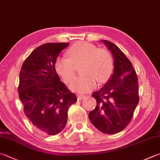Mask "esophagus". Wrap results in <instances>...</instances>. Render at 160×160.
<instances>
[{
	"label": "esophagus",
	"instance_id": "esophagus-1",
	"mask_svg": "<svg viewBox=\"0 0 160 160\" xmlns=\"http://www.w3.org/2000/svg\"><path fill=\"white\" fill-rule=\"evenodd\" d=\"M85 97V96H84V95H81V94L78 95V100H81V99H82V98H84Z\"/></svg>",
	"mask_w": 160,
	"mask_h": 160
}]
</instances>
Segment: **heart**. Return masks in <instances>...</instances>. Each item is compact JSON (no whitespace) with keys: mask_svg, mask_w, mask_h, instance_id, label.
Here are the masks:
<instances>
[{"mask_svg":"<svg viewBox=\"0 0 160 160\" xmlns=\"http://www.w3.org/2000/svg\"><path fill=\"white\" fill-rule=\"evenodd\" d=\"M69 59L59 57L55 61V70L66 82H70L75 76V65L83 62L84 75L75 78L70 85L72 91L85 93L97 85L105 83L111 76L114 63L111 54L104 49L85 41H78L67 50Z\"/></svg>","mask_w":160,"mask_h":160,"instance_id":"1","label":"heart"}]
</instances>
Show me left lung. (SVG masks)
Here are the masks:
<instances>
[{
	"label": "left lung",
	"mask_w": 160,
	"mask_h": 160,
	"mask_svg": "<svg viewBox=\"0 0 160 160\" xmlns=\"http://www.w3.org/2000/svg\"><path fill=\"white\" fill-rule=\"evenodd\" d=\"M113 57L114 68L109 80L92 97L97 107L89 113L92 124L100 132L113 134L128 125L138 103L137 75L130 61L117 45L101 40Z\"/></svg>",
	"instance_id": "8db88e82"
}]
</instances>
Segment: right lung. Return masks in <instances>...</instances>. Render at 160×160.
Here are the masks:
<instances>
[{"mask_svg": "<svg viewBox=\"0 0 160 160\" xmlns=\"http://www.w3.org/2000/svg\"><path fill=\"white\" fill-rule=\"evenodd\" d=\"M69 43L49 42L38 47L24 61L18 93L24 112L38 132L56 135L64 129L67 112L77 97L60 80L55 61Z\"/></svg>", "mask_w": 160, "mask_h": 160, "instance_id": "1", "label": "right lung"}]
</instances>
